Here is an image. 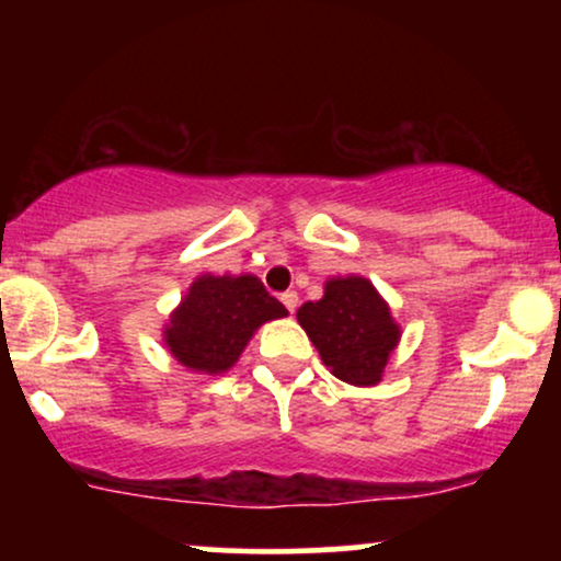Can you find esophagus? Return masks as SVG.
I'll use <instances>...</instances> for the list:
<instances>
[{
    "instance_id": "1",
    "label": "esophagus",
    "mask_w": 561,
    "mask_h": 561,
    "mask_svg": "<svg viewBox=\"0 0 561 561\" xmlns=\"http://www.w3.org/2000/svg\"><path fill=\"white\" fill-rule=\"evenodd\" d=\"M282 302H285L289 313H295V308H298V293H295V289H287V293H282Z\"/></svg>"
}]
</instances>
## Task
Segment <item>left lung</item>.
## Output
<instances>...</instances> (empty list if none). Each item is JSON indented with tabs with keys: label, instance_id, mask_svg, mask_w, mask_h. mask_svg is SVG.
I'll return each instance as SVG.
<instances>
[{
	"label": "left lung",
	"instance_id": "obj_1",
	"mask_svg": "<svg viewBox=\"0 0 561 561\" xmlns=\"http://www.w3.org/2000/svg\"><path fill=\"white\" fill-rule=\"evenodd\" d=\"M298 321L332 375L356 388L382 379L385 364L401 340L390 306L364 276L327 282L324 298L302 302Z\"/></svg>",
	"mask_w": 561,
	"mask_h": 561
}]
</instances>
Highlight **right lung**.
Segmentation results:
<instances>
[{
	"instance_id": "obj_1",
	"label": "right lung",
	"mask_w": 561,
	"mask_h": 561,
	"mask_svg": "<svg viewBox=\"0 0 561 561\" xmlns=\"http://www.w3.org/2000/svg\"><path fill=\"white\" fill-rule=\"evenodd\" d=\"M282 317H287V308L266 293L259 276L203 274L171 313L163 340L186 369L224 375L237 364L253 332Z\"/></svg>"
}]
</instances>
